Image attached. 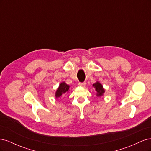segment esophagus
<instances>
[{
    "label": "esophagus",
    "mask_w": 151,
    "mask_h": 151,
    "mask_svg": "<svg viewBox=\"0 0 151 151\" xmlns=\"http://www.w3.org/2000/svg\"><path fill=\"white\" fill-rule=\"evenodd\" d=\"M79 85L80 86H82V87H86V83H85V82H84V83H79Z\"/></svg>",
    "instance_id": "34e87169"
}]
</instances>
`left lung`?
I'll return each instance as SVG.
<instances>
[{"instance_id": "left-lung-1", "label": "left lung", "mask_w": 151, "mask_h": 151, "mask_svg": "<svg viewBox=\"0 0 151 151\" xmlns=\"http://www.w3.org/2000/svg\"><path fill=\"white\" fill-rule=\"evenodd\" d=\"M93 86L96 88V91H97V93H98L97 95L98 96H100L103 95V94L104 93V90L103 88L102 85L100 84L99 83H98V82H97V83H96L95 84H94Z\"/></svg>"}]
</instances>
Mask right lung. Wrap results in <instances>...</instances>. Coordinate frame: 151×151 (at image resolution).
Segmentation results:
<instances>
[{
    "instance_id": "add662e5",
    "label": "right lung",
    "mask_w": 151,
    "mask_h": 151,
    "mask_svg": "<svg viewBox=\"0 0 151 151\" xmlns=\"http://www.w3.org/2000/svg\"><path fill=\"white\" fill-rule=\"evenodd\" d=\"M69 89V86L67 85L65 83H62L59 86V88L57 90V92L55 94L56 98H60L63 94L65 93L68 91Z\"/></svg>"
}]
</instances>
